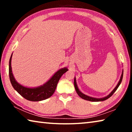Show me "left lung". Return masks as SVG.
I'll list each match as a JSON object with an SVG mask.
<instances>
[{"label":"left lung","mask_w":132,"mask_h":132,"mask_svg":"<svg viewBox=\"0 0 132 132\" xmlns=\"http://www.w3.org/2000/svg\"><path fill=\"white\" fill-rule=\"evenodd\" d=\"M123 70L122 71V75L121 76H120V79L119 80V82H118V83L117 84V86L115 87V88L113 89L112 90V91H111V93L109 94L108 95H107L106 97H105L104 98H93V97H89L88 95H86L84 94L83 93H82L81 91L79 90V88H78L77 87V85L76 83V78H75V80H74V85H75V87L76 89V93H77V94L79 95V97H81V98L84 100H87V101H93V102H98V101H105V100H106L107 99H108L109 97H111L112 95L113 94V93H114L116 90H117L118 88L119 87V86H120V83H121L122 82V80L123 79Z\"/></svg>","instance_id":"obj_1"}]
</instances>
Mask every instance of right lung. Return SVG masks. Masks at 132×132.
Instances as JSON below:
<instances>
[{"label":"right lung","mask_w":132,"mask_h":132,"mask_svg":"<svg viewBox=\"0 0 132 132\" xmlns=\"http://www.w3.org/2000/svg\"><path fill=\"white\" fill-rule=\"evenodd\" d=\"M12 55L13 53L10 58L9 68V73L11 84L14 90H16L19 94H20L22 97L28 101H40L51 97L55 92L58 81L61 79V76L68 70L66 68L61 69L57 71L53 75V76L42 86L35 88L26 87L17 82L13 76L12 66H11Z\"/></svg>","instance_id":"add662e5"}]
</instances>
